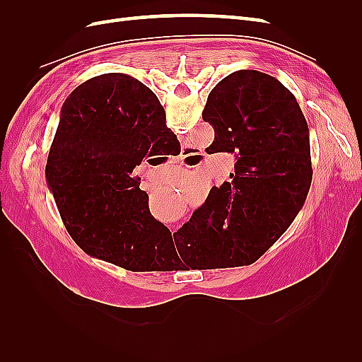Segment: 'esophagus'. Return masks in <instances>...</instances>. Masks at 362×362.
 Wrapping results in <instances>:
<instances>
[{"instance_id": "1", "label": "esophagus", "mask_w": 362, "mask_h": 362, "mask_svg": "<svg viewBox=\"0 0 362 362\" xmlns=\"http://www.w3.org/2000/svg\"><path fill=\"white\" fill-rule=\"evenodd\" d=\"M187 151H189V149H185V151H184V152H187ZM189 156H190V154H189ZM170 229H172V233H173V231H175V226H172V228H170Z\"/></svg>"}]
</instances>
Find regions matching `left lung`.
Returning <instances> with one entry per match:
<instances>
[{
  "instance_id": "left-lung-1",
  "label": "left lung",
  "mask_w": 362,
  "mask_h": 362,
  "mask_svg": "<svg viewBox=\"0 0 362 362\" xmlns=\"http://www.w3.org/2000/svg\"><path fill=\"white\" fill-rule=\"evenodd\" d=\"M202 119L214 128L213 149L235 154V170L210 190L175 245L198 257L201 270L249 266L287 231L308 194V124L286 86L250 69L216 84Z\"/></svg>"
}]
</instances>
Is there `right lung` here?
Listing matches in <instances>:
<instances>
[{
	"label": "right lung",
	"mask_w": 362,
	"mask_h": 362,
	"mask_svg": "<svg viewBox=\"0 0 362 362\" xmlns=\"http://www.w3.org/2000/svg\"><path fill=\"white\" fill-rule=\"evenodd\" d=\"M177 144L158 98L133 76L104 74L68 96L45 173L62 221L86 254L133 272L163 269L172 234L151 214L133 170Z\"/></svg>",
	"instance_id": "1"
}]
</instances>
